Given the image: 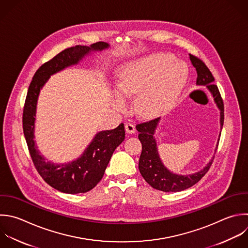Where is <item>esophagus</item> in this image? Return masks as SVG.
I'll use <instances>...</instances> for the list:
<instances>
[{
    "label": "esophagus",
    "mask_w": 248,
    "mask_h": 248,
    "mask_svg": "<svg viewBox=\"0 0 248 248\" xmlns=\"http://www.w3.org/2000/svg\"><path fill=\"white\" fill-rule=\"evenodd\" d=\"M125 130L128 134H134L136 132V127L132 123H126L125 124Z\"/></svg>",
    "instance_id": "esophagus-1"
}]
</instances>
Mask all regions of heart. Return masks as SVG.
Returning <instances> with one entry per match:
<instances>
[{"instance_id": "heart-1", "label": "heart", "mask_w": 248, "mask_h": 248, "mask_svg": "<svg viewBox=\"0 0 248 248\" xmlns=\"http://www.w3.org/2000/svg\"><path fill=\"white\" fill-rule=\"evenodd\" d=\"M186 78V69L174 63V59L169 55L141 58L125 66L118 74V94L113 97V107L124 110L127 107L125 99L139 94L137 111L143 117L160 115L175 103Z\"/></svg>"}]
</instances>
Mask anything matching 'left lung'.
I'll use <instances>...</instances> for the list:
<instances>
[{"label": "left lung", "mask_w": 248, "mask_h": 248, "mask_svg": "<svg viewBox=\"0 0 248 248\" xmlns=\"http://www.w3.org/2000/svg\"><path fill=\"white\" fill-rule=\"evenodd\" d=\"M190 61L197 71V85L205 86L211 93L213 100L220 110V126L221 129L224 123V104L219 93L218 87L213 84L214 78L205 64L198 57L189 54ZM160 118L138 124L137 130L140 132L139 140L141 142L142 150L139 161V170L145 181L154 189L163 192H179L190 188L207 172L212 160L198 172L193 174H176L169 170L161 161L158 153L156 140L154 138L155 129ZM218 146V145H217Z\"/></svg>", "instance_id": "1"}]
</instances>
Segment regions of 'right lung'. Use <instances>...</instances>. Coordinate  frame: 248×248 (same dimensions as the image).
Masks as SVG:
<instances>
[{
  "label": "right lung",
  "instance_id": "1",
  "mask_svg": "<svg viewBox=\"0 0 248 248\" xmlns=\"http://www.w3.org/2000/svg\"><path fill=\"white\" fill-rule=\"evenodd\" d=\"M108 46L107 43L98 42L90 46H76L63 50L39 68L28 89L22 122L31 158L44 180L63 193H86L100 182L115 148L125 139L124 124L121 123L113 130L101 131L96 134L83 154L73 162L66 164L46 162L34 140L35 116L40 91L50 76L78 64L91 51H102Z\"/></svg>",
  "mask_w": 248,
  "mask_h": 248
}]
</instances>
